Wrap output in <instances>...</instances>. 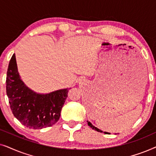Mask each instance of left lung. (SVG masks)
<instances>
[{
    "instance_id": "1",
    "label": "left lung",
    "mask_w": 156,
    "mask_h": 156,
    "mask_svg": "<svg viewBox=\"0 0 156 156\" xmlns=\"http://www.w3.org/2000/svg\"><path fill=\"white\" fill-rule=\"evenodd\" d=\"M87 122H88V125H89V126H90L92 129L95 130V131H98V132H100V133H102V132H103V131H101V130H100V129H97V127H95L94 126H93L92 124H91V123L90 122H89V121H87ZM104 133H106V132H104Z\"/></svg>"
}]
</instances>
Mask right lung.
<instances>
[{
    "mask_svg": "<svg viewBox=\"0 0 156 156\" xmlns=\"http://www.w3.org/2000/svg\"><path fill=\"white\" fill-rule=\"evenodd\" d=\"M70 89L47 94L30 90L20 80L16 55H12L6 76V92L14 116L23 125L33 129L52 126L59 119L61 109Z\"/></svg>",
    "mask_w": 156,
    "mask_h": 156,
    "instance_id": "right-lung-1",
    "label": "right lung"
}]
</instances>
